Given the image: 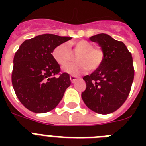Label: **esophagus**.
Returning a JSON list of instances; mask_svg holds the SVG:
<instances>
[{
  "mask_svg": "<svg viewBox=\"0 0 146 146\" xmlns=\"http://www.w3.org/2000/svg\"><path fill=\"white\" fill-rule=\"evenodd\" d=\"M70 81L72 82H75L76 80H77V76H73L71 75L70 76Z\"/></svg>",
  "mask_w": 146,
  "mask_h": 146,
  "instance_id": "esophagus-1",
  "label": "esophagus"
}]
</instances>
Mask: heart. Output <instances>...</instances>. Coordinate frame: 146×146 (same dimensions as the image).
<instances>
[{"label": "heart", "mask_w": 146, "mask_h": 146, "mask_svg": "<svg viewBox=\"0 0 146 146\" xmlns=\"http://www.w3.org/2000/svg\"><path fill=\"white\" fill-rule=\"evenodd\" d=\"M71 45L74 48L76 53L79 52L76 57L77 63H69L71 59V51L67 43L59 44L54 49L52 56L54 59L60 65H64L63 70L70 74L78 75L89 70H97L104 60V50L99 46H93L91 42L86 40H80L72 42Z\"/></svg>", "instance_id": "obj_1"}]
</instances>
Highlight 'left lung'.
Segmentation results:
<instances>
[{
    "label": "left lung",
    "mask_w": 146,
    "mask_h": 146,
    "mask_svg": "<svg viewBox=\"0 0 146 146\" xmlns=\"http://www.w3.org/2000/svg\"><path fill=\"white\" fill-rule=\"evenodd\" d=\"M104 50L102 65L83 80L86 89L82 93L89 109L101 114L117 111L127 100L134 78L131 53L122 42L101 33L89 38Z\"/></svg>",
    "instance_id": "8db88e82"
}]
</instances>
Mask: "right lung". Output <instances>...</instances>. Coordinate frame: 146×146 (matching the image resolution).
Instances as JSON below:
<instances>
[{"mask_svg":"<svg viewBox=\"0 0 146 146\" xmlns=\"http://www.w3.org/2000/svg\"><path fill=\"white\" fill-rule=\"evenodd\" d=\"M71 37L43 34L26 40L13 58L12 84L18 99L35 113L55 108L71 84L68 73H60L52 52Z\"/></svg>","mask_w":146,"mask_h":146,"instance_id":"add662e5","label":"right lung"}]
</instances>
